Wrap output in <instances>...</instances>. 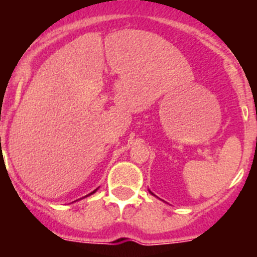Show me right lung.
<instances>
[{"label": "right lung", "instance_id": "right-lung-1", "mask_svg": "<svg viewBox=\"0 0 257 257\" xmlns=\"http://www.w3.org/2000/svg\"><path fill=\"white\" fill-rule=\"evenodd\" d=\"M96 191H97V189H96V190H95V191H92V192H91V194H88V195H92V194H95V192H96ZM88 195H87V196H88Z\"/></svg>", "mask_w": 257, "mask_h": 257}]
</instances>
